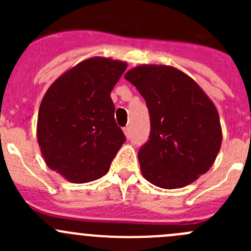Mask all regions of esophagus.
Instances as JSON below:
<instances>
[{
	"instance_id": "esophagus-1",
	"label": "esophagus",
	"mask_w": 251,
	"mask_h": 251,
	"mask_svg": "<svg viewBox=\"0 0 251 251\" xmlns=\"http://www.w3.org/2000/svg\"><path fill=\"white\" fill-rule=\"evenodd\" d=\"M124 133H125V136L127 138L131 137V133H130V127L128 126H126V127H124Z\"/></svg>"
}]
</instances>
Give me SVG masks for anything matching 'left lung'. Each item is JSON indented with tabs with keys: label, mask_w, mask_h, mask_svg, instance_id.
I'll use <instances>...</instances> for the list:
<instances>
[{
	"label": "left lung",
	"mask_w": 251,
	"mask_h": 251,
	"mask_svg": "<svg viewBox=\"0 0 251 251\" xmlns=\"http://www.w3.org/2000/svg\"><path fill=\"white\" fill-rule=\"evenodd\" d=\"M125 78L144 98L151 116L149 140L138 151L144 178L175 189L207 173L221 148L222 130L201 86L170 65H138Z\"/></svg>",
	"instance_id": "obj_1"
}]
</instances>
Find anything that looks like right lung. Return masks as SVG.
I'll list each match as a JSON object with an SVG mask.
<instances>
[{
	"mask_svg": "<svg viewBox=\"0 0 251 251\" xmlns=\"http://www.w3.org/2000/svg\"><path fill=\"white\" fill-rule=\"evenodd\" d=\"M127 64L93 57L60 75L45 93L36 135L45 163L73 183L100 178L124 142L110 92Z\"/></svg>",
	"mask_w": 251,
	"mask_h": 251,
	"instance_id": "right-lung-1",
	"label": "right lung"
}]
</instances>
